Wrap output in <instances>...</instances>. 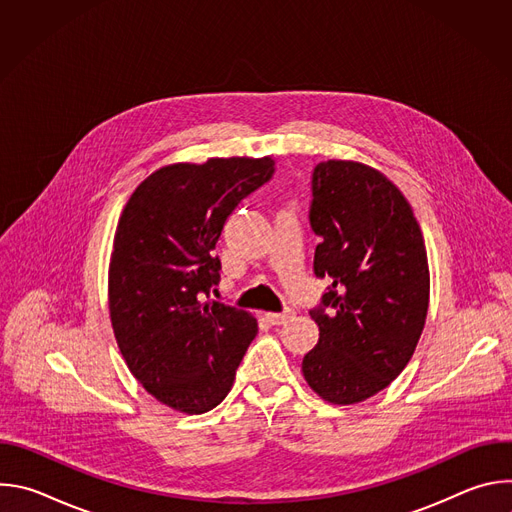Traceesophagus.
I'll return each instance as SVG.
<instances>
[{"mask_svg": "<svg viewBox=\"0 0 512 512\" xmlns=\"http://www.w3.org/2000/svg\"><path fill=\"white\" fill-rule=\"evenodd\" d=\"M265 318H267L271 324L279 326V324H285L287 320L294 318V310H291V308H285L283 312H267V314H265Z\"/></svg>", "mask_w": 512, "mask_h": 512, "instance_id": "esophagus-1", "label": "esophagus"}]
</instances>
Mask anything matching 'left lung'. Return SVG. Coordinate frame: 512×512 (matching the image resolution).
Masks as SVG:
<instances>
[{
    "label": "left lung",
    "instance_id": "left-lung-1",
    "mask_svg": "<svg viewBox=\"0 0 512 512\" xmlns=\"http://www.w3.org/2000/svg\"><path fill=\"white\" fill-rule=\"evenodd\" d=\"M312 196L314 273L332 285L310 312L320 338L302 373L324 401L354 405L389 387L415 352L429 308L425 243L407 198L367 164L320 162Z\"/></svg>",
    "mask_w": 512,
    "mask_h": 512
}]
</instances>
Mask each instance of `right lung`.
<instances>
[{"label": "right lung", "instance_id": "right-lung-1", "mask_svg": "<svg viewBox=\"0 0 512 512\" xmlns=\"http://www.w3.org/2000/svg\"><path fill=\"white\" fill-rule=\"evenodd\" d=\"M265 158L170 164L129 196L113 239L109 314L131 375L160 403L198 415L221 403L257 334L245 310L214 302L227 216L271 176Z\"/></svg>", "mask_w": 512, "mask_h": 512}]
</instances>
